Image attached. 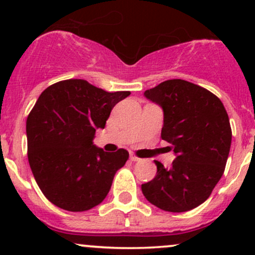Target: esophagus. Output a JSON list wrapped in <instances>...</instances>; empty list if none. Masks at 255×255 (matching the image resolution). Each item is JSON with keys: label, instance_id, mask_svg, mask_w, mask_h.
<instances>
[{"label": "esophagus", "instance_id": "esophagus-1", "mask_svg": "<svg viewBox=\"0 0 255 255\" xmlns=\"http://www.w3.org/2000/svg\"><path fill=\"white\" fill-rule=\"evenodd\" d=\"M129 159H130V160H132V161H138V160H139V158H138V156L135 155L134 153H130V154H129Z\"/></svg>", "mask_w": 255, "mask_h": 255}]
</instances>
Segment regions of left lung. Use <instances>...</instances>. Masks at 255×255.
Instances as JSON below:
<instances>
[{
  "label": "left lung",
  "mask_w": 255,
  "mask_h": 255,
  "mask_svg": "<svg viewBox=\"0 0 255 255\" xmlns=\"http://www.w3.org/2000/svg\"><path fill=\"white\" fill-rule=\"evenodd\" d=\"M164 111L161 138L176 154L170 169L155 160L156 175L142 185L150 204L185 212L210 197L225 171L232 142L227 111L216 95L181 79L166 80L144 92Z\"/></svg>",
  "instance_id": "8db88e82"
}]
</instances>
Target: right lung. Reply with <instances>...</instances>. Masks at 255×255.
<instances>
[{
    "label": "right lung",
    "mask_w": 255,
    "mask_h": 255,
    "mask_svg": "<svg viewBox=\"0 0 255 255\" xmlns=\"http://www.w3.org/2000/svg\"><path fill=\"white\" fill-rule=\"evenodd\" d=\"M129 95L107 92L81 79L63 80L42 92L27 118L28 161L51 204L82 212L104 201L129 153H107L92 139L113 107Z\"/></svg>",
    "instance_id": "1"
}]
</instances>
